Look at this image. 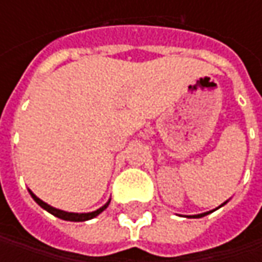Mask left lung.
Masks as SVG:
<instances>
[{
	"mask_svg": "<svg viewBox=\"0 0 262 262\" xmlns=\"http://www.w3.org/2000/svg\"><path fill=\"white\" fill-rule=\"evenodd\" d=\"M226 203H227V201H225V203H223L222 206H225ZM222 206H219V207H222ZM219 207H217V208H219ZM213 211H214V210H211V211H207V213H203V214H194V216H188V217H192V219H200V217L207 216V214H210V213H213Z\"/></svg>",
	"mask_w": 262,
	"mask_h": 262,
	"instance_id": "left-lung-1",
	"label": "left lung"
}]
</instances>
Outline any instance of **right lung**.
<instances>
[{"mask_svg":"<svg viewBox=\"0 0 262 262\" xmlns=\"http://www.w3.org/2000/svg\"><path fill=\"white\" fill-rule=\"evenodd\" d=\"M29 192H30V195L32 198L35 200L36 203L39 204V206L42 207L43 210H46L48 213H51V214H54L58 219H62V220H68V222H86V220H90V219H93V217L99 216L105 208H107L109 206V203H111V200L106 203L105 206H102L100 208H97L95 211H92V213H68V211H64V210H59V208H55V207L49 206V204H46L45 201H42L40 198H37V196L29 189Z\"/></svg>","mask_w":262,"mask_h":262,"instance_id":"obj_1","label":"right lung"}]
</instances>
